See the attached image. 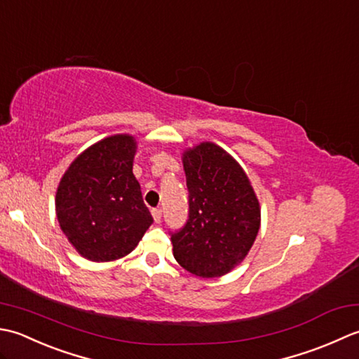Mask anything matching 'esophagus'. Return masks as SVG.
<instances>
[{"instance_id":"1","label":"esophagus","mask_w":359,"mask_h":359,"mask_svg":"<svg viewBox=\"0 0 359 359\" xmlns=\"http://www.w3.org/2000/svg\"><path fill=\"white\" fill-rule=\"evenodd\" d=\"M151 215H153V220H155L156 223H159L161 218H163V210H161L159 208L151 209Z\"/></svg>"}]
</instances>
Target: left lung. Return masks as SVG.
Returning a JSON list of instances; mask_svg holds the SVG:
<instances>
[{
  "label": "left lung",
  "instance_id": "left-lung-1",
  "mask_svg": "<svg viewBox=\"0 0 359 359\" xmlns=\"http://www.w3.org/2000/svg\"><path fill=\"white\" fill-rule=\"evenodd\" d=\"M189 217L170 232L173 255L189 273L220 277L246 257L260 228L257 196L223 149L203 142L184 153Z\"/></svg>",
  "mask_w": 359,
  "mask_h": 359
}]
</instances>
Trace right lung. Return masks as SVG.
Here are the masks:
<instances>
[{
	"label": "right lung",
	"mask_w": 359,
	"mask_h": 359,
	"mask_svg": "<svg viewBox=\"0 0 359 359\" xmlns=\"http://www.w3.org/2000/svg\"><path fill=\"white\" fill-rule=\"evenodd\" d=\"M135 139L116 135L85 150L58 184L55 210L72 246L93 262L130 254L153 217L133 175Z\"/></svg>",
	"instance_id": "add662e5"
}]
</instances>
